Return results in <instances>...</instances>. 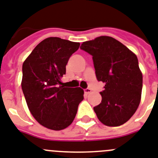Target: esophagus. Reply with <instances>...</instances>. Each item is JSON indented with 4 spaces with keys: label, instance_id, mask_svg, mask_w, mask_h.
Segmentation results:
<instances>
[{
    "label": "esophagus",
    "instance_id": "obj_1",
    "mask_svg": "<svg viewBox=\"0 0 158 158\" xmlns=\"http://www.w3.org/2000/svg\"><path fill=\"white\" fill-rule=\"evenodd\" d=\"M90 92H91V89H90V88L84 89V94H86V95H87V94H90Z\"/></svg>",
    "mask_w": 158,
    "mask_h": 158
}]
</instances>
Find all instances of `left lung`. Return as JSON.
I'll list each match as a JSON object with an SVG mask.
<instances>
[{
    "instance_id": "left-lung-1",
    "label": "left lung",
    "mask_w": 158,
    "mask_h": 158,
    "mask_svg": "<svg viewBox=\"0 0 158 158\" xmlns=\"http://www.w3.org/2000/svg\"><path fill=\"white\" fill-rule=\"evenodd\" d=\"M80 48L92 56L96 78L105 83L101 103L94 107L97 117L108 127L124 124L141 101L142 74L136 55L110 36L83 42Z\"/></svg>"
}]
</instances>
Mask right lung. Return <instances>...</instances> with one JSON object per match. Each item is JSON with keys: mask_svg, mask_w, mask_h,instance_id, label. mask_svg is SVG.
Returning <instances> with one entry per match:
<instances>
[{"mask_svg": "<svg viewBox=\"0 0 158 158\" xmlns=\"http://www.w3.org/2000/svg\"><path fill=\"white\" fill-rule=\"evenodd\" d=\"M80 44L59 37L41 41L22 66L21 87L30 112L38 123L53 130L72 123L83 99L80 87H65L60 81L66 65Z\"/></svg>", "mask_w": 158, "mask_h": 158, "instance_id": "add662e5", "label": "right lung"}]
</instances>
